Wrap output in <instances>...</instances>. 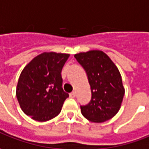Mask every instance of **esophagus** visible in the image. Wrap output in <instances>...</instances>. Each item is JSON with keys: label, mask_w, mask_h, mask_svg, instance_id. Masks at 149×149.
Segmentation results:
<instances>
[{"label": "esophagus", "mask_w": 149, "mask_h": 149, "mask_svg": "<svg viewBox=\"0 0 149 149\" xmlns=\"http://www.w3.org/2000/svg\"><path fill=\"white\" fill-rule=\"evenodd\" d=\"M69 96H70V97L74 98L75 97H76V93H75V92H72V93H71L69 94Z\"/></svg>", "instance_id": "esophagus-1"}]
</instances>
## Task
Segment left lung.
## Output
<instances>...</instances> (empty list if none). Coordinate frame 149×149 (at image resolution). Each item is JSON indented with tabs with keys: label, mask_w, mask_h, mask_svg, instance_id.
I'll use <instances>...</instances> for the list:
<instances>
[{
	"label": "left lung",
	"mask_w": 149,
	"mask_h": 149,
	"mask_svg": "<svg viewBox=\"0 0 149 149\" xmlns=\"http://www.w3.org/2000/svg\"><path fill=\"white\" fill-rule=\"evenodd\" d=\"M74 57L84 68L92 92L90 102L81 106V114L93 123L111 119L119 111L125 93L118 69L98 50L80 52Z\"/></svg>",
	"instance_id": "obj_1"
}]
</instances>
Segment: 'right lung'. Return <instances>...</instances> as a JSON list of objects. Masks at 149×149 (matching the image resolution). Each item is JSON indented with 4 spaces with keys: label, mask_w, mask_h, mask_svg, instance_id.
<instances>
[{
    "label": "right lung",
    "mask_w": 149,
    "mask_h": 149,
    "mask_svg": "<svg viewBox=\"0 0 149 149\" xmlns=\"http://www.w3.org/2000/svg\"><path fill=\"white\" fill-rule=\"evenodd\" d=\"M69 54L43 52L33 58L20 75L16 97L24 113L39 122L56 117L69 97L62 89V69Z\"/></svg>",
    "instance_id": "right-lung-1"
}]
</instances>
